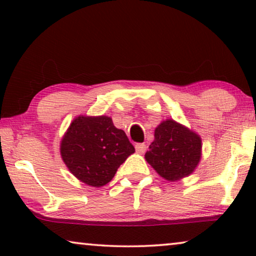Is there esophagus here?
I'll return each instance as SVG.
<instances>
[{
	"label": "esophagus",
	"mask_w": 256,
	"mask_h": 256,
	"mask_svg": "<svg viewBox=\"0 0 256 256\" xmlns=\"http://www.w3.org/2000/svg\"><path fill=\"white\" fill-rule=\"evenodd\" d=\"M146 144L144 143H136L135 144V149H136V152H138V154H143L146 152Z\"/></svg>",
	"instance_id": "obj_1"
}]
</instances>
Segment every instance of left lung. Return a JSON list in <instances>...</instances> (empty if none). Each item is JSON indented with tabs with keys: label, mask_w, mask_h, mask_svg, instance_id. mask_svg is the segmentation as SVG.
<instances>
[{
	"label": "left lung",
	"mask_w": 256,
	"mask_h": 256,
	"mask_svg": "<svg viewBox=\"0 0 256 256\" xmlns=\"http://www.w3.org/2000/svg\"><path fill=\"white\" fill-rule=\"evenodd\" d=\"M202 140L194 132L174 120L163 121L155 129V140L146 160L168 180L190 174L200 160Z\"/></svg>",
	"instance_id": "obj_1"
}]
</instances>
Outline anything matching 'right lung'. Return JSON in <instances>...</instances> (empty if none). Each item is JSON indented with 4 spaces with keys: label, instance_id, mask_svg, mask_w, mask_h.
Masks as SVG:
<instances>
[{
    "label": "right lung",
    "instance_id": "right-lung-1",
    "mask_svg": "<svg viewBox=\"0 0 256 256\" xmlns=\"http://www.w3.org/2000/svg\"><path fill=\"white\" fill-rule=\"evenodd\" d=\"M135 152L124 130L108 116H79L62 141L60 154L68 170L90 186H104Z\"/></svg>",
    "mask_w": 256,
    "mask_h": 256
}]
</instances>
